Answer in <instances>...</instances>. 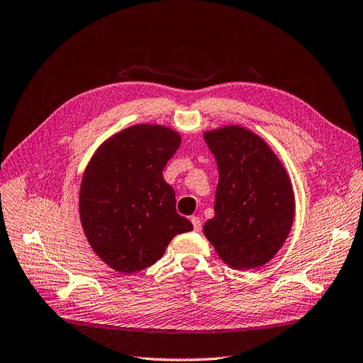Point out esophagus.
<instances>
[{
    "instance_id": "esophagus-1",
    "label": "esophagus",
    "mask_w": 363,
    "mask_h": 363,
    "mask_svg": "<svg viewBox=\"0 0 363 363\" xmlns=\"http://www.w3.org/2000/svg\"><path fill=\"white\" fill-rule=\"evenodd\" d=\"M191 223H193V230H194L196 233H199V231L202 230V222H201L199 217L193 216V217H191Z\"/></svg>"
}]
</instances>
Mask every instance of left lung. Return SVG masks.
Returning a JSON list of instances; mask_svg holds the SVG:
<instances>
[{
  "instance_id": "obj_1",
  "label": "left lung",
  "mask_w": 363,
  "mask_h": 363,
  "mask_svg": "<svg viewBox=\"0 0 363 363\" xmlns=\"http://www.w3.org/2000/svg\"><path fill=\"white\" fill-rule=\"evenodd\" d=\"M219 170L214 217L203 234L233 269L263 266L294 223L295 198L281 161L254 132L226 126L203 133Z\"/></svg>"
}]
</instances>
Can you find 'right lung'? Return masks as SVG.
Listing matches in <instances>:
<instances>
[{
    "label": "right lung",
    "mask_w": 363,
    "mask_h": 363,
    "mask_svg": "<svg viewBox=\"0 0 363 363\" xmlns=\"http://www.w3.org/2000/svg\"><path fill=\"white\" fill-rule=\"evenodd\" d=\"M181 135L137 124L109 138L91 158L80 185V222L94 252L113 271L133 274L157 263L176 234L193 225L176 211L162 170Z\"/></svg>",
    "instance_id": "right-lung-1"
}]
</instances>
